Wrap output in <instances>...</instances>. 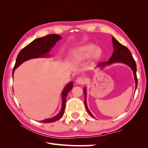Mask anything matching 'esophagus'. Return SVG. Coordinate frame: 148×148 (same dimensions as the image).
Listing matches in <instances>:
<instances>
[{
	"label": "esophagus",
	"instance_id": "esophagus-1",
	"mask_svg": "<svg viewBox=\"0 0 148 148\" xmlns=\"http://www.w3.org/2000/svg\"><path fill=\"white\" fill-rule=\"evenodd\" d=\"M85 82V79L83 77H78L76 79V83L78 84H83Z\"/></svg>",
	"mask_w": 148,
	"mask_h": 148
}]
</instances>
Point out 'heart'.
I'll return each instance as SVG.
<instances>
[{"mask_svg":"<svg viewBox=\"0 0 148 148\" xmlns=\"http://www.w3.org/2000/svg\"><path fill=\"white\" fill-rule=\"evenodd\" d=\"M101 49L93 44H88L79 47L74 55L75 61H83L92 56L94 59H97L101 55Z\"/></svg>","mask_w":148,"mask_h":148,"instance_id":"b5f03b06","label":"heart"}]
</instances>
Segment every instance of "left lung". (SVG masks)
<instances>
[{
  "label": "left lung",
  "mask_w": 148,
  "mask_h": 148,
  "mask_svg": "<svg viewBox=\"0 0 148 148\" xmlns=\"http://www.w3.org/2000/svg\"><path fill=\"white\" fill-rule=\"evenodd\" d=\"M112 44L114 47V52L112 55L110 57L108 62H103L99 64L96 67H101V68H104L106 66H109L112 64H123L128 65L130 68L133 73L134 75V79H135V90L137 88L138 85V79L136 77V62L134 60L133 57L132 55V53L128 50V49L120 44L117 40H116L114 37H112ZM86 90L87 89L86 87H84L83 88V92L84 95V105L86 107V109L89 114H90L92 117L94 115L92 113L89 111L86 102Z\"/></svg>",
  "instance_id": "1"
}]
</instances>
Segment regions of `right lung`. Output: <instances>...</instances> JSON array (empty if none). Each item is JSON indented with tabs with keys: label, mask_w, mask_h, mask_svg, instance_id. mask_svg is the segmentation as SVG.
<instances>
[{
	"label": "right lung",
	"mask_w": 148,
	"mask_h": 148,
	"mask_svg": "<svg viewBox=\"0 0 148 148\" xmlns=\"http://www.w3.org/2000/svg\"><path fill=\"white\" fill-rule=\"evenodd\" d=\"M61 38L62 37L60 35L56 34H49L42 38L35 39L33 41L21 49L16 57L15 64L12 71V77L13 78L15 70L24 62L33 59L48 58L50 57L49 53L51 51V49L55 46L57 42L60 40ZM73 86V82H71L66 84L62 91V107L60 112L54 117L44 119L40 122L42 123H52L60 119L63 116L65 107L66 96L71 90Z\"/></svg>",
	"instance_id": "1"
}]
</instances>
